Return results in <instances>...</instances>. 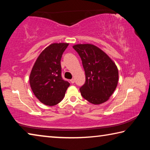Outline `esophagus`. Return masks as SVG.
I'll return each instance as SVG.
<instances>
[{
    "instance_id": "obj_1",
    "label": "esophagus",
    "mask_w": 150,
    "mask_h": 150,
    "mask_svg": "<svg viewBox=\"0 0 150 150\" xmlns=\"http://www.w3.org/2000/svg\"><path fill=\"white\" fill-rule=\"evenodd\" d=\"M70 81H71V83H75V79H72L70 80Z\"/></svg>"
}]
</instances>
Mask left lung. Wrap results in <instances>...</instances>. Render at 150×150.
<instances>
[{
  "mask_svg": "<svg viewBox=\"0 0 150 150\" xmlns=\"http://www.w3.org/2000/svg\"><path fill=\"white\" fill-rule=\"evenodd\" d=\"M73 47L79 55L85 72V83L80 88L81 95L94 105L105 103L118 85V70L115 63L93 44H76Z\"/></svg>",
  "mask_w": 150,
  "mask_h": 150,
  "instance_id": "left-lung-1",
  "label": "left lung"
}]
</instances>
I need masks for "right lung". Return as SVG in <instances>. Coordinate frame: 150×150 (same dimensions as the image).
<instances>
[{"mask_svg":"<svg viewBox=\"0 0 150 150\" xmlns=\"http://www.w3.org/2000/svg\"><path fill=\"white\" fill-rule=\"evenodd\" d=\"M68 43H54L40 54L30 75V85L40 102L54 106L64 98L69 83L62 77L61 59Z\"/></svg>","mask_w":150,"mask_h":150,"instance_id":"obj_1","label":"right lung"}]
</instances>
